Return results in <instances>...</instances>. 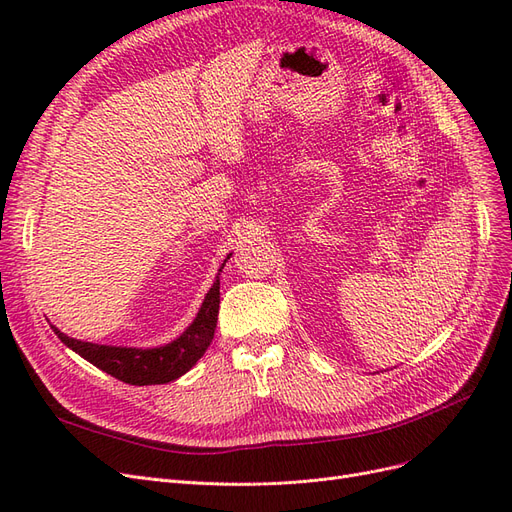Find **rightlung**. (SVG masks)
I'll return each mask as SVG.
<instances>
[{
  "label": "right lung",
  "mask_w": 512,
  "mask_h": 512,
  "mask_svg": "<svg viewBox=\"0 0 512 512\" xmlns=\"http://www.w3.org/2000/svg\"><path fill=\"white\" fill-rule=\"evenodd\" d=\"M230 254L226 256V260ZM215 277L213 286L209 288L207 297L200 305L194 322L185 329L175 342H170L160 348H121V346H100L79 342V339L68 337L61 333L57 327H51L55 335L64 342L70 350L81 354L85 361L96 365L98 369L111 374L113 378L134 384V386H147V384H166L170 380H177L185 371H190L200 356L209 348L215 324H218L220 312V273Z\"/></svg>",
  "instance_id": "right-lung-1"
}]
</instances>
